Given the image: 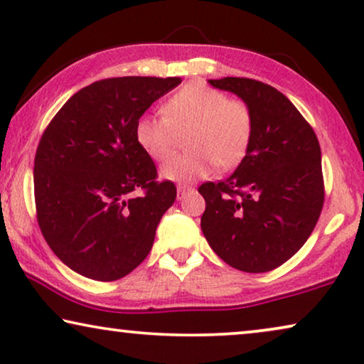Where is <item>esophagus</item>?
I'll return each instance as SVG.
<instances>
[{
	"mask_svg": "<svg viewBox=\"0 0 364 364\" xmlns=\"http://www.w3.org/2000/svg\"><path fill=\"white\" fill-rule=\"evenodd\" d=\"M193 188L191 186H186V183H181V186L177 187V198L178 200H182L183 197H187L188 193H191Z\"/></svg>",
	"mask_w": 364,
	"mask_h": 364,
	"instance_id": "34e87169",
	"label": "esophagus"
}]
</instances>
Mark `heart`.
Instances as JSON below:
<instances>
[{
  "instance_id": "b5f03b06",
  "label": "heart",
  "mask_w": 364,
  "mask_h": 364,
  "mask_svg": "<svg viewBox=\"0 0 364 364\" xmlns=\"http://www.w3.org/2000/svg\"><path fill=\"white\" fill-rule=\"evenodd\" d=\"M162 117L144 114L136 122V141L152 161L166 162L181 147L187 152L162 167L168 181L192 182L237 167L248 154L255 116L243 99L228 97L205 82H188L164 101Z\"/></svg>"
}]
</instances>
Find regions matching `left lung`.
<instances>
[{"label": "left lung", "instance_id": "obj_1", "mask_svg": "<svg viewBox=\"0 0 364 364\" xmlns=\"http://www.w3.org/2000/svg\"><path fill=\"white\" fill-rule=\"evenodd\" d=\"M208 82L250 104L255 132L230 177L198 187L205 198L202 232L212 250L237 270H275L300 250L320 218V142L300 111L270 84L250 77Z\"/></svg>", "mask_w": 364, "mask_h": 364}]
</instances>
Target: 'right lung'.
Instances as JSON below:
<instances>
[{
    "label": "right lung",
    "instance_id": "add662e5",
    "mask_svg": "<svg viewBox=\"0 0 364 364\" xmlns=\"http://www.w3.org/2000/svg\"><path fill=\"white\" fill-rule=\"evenodd\" d=\"M181 77H107L77 91L44 129L34 157L41 233L79 275L114 282L141 265L176 202L172 181L136 141V122ZM139 190L141 196L132 197Z\"/></svg>",
    "mask_w": 364,
    "mask_h": 364
}]
</instances>
